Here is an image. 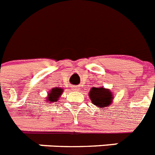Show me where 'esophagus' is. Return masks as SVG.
Returning <instances> with one entry per match:
<instances>
[{
    "instance_id": "esophagus-1",
    "label": "esophagus",
    "mask_w": 155,
    "mask_h": 155,
    "mask_svg": "<svg viewBox=\"0 0 155 155\" xmlns=\"http://www.w3.org/2000/svg\"><path fill=\"white\" fill-rule=\"evenodd\" d=\"M73 90H74V91H78L79 90V87L78 86H74L73 87Z\"/></svg>"
}]
</instances>
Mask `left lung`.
<instances>
[{"mask_svg":"<svg viewBox=\"0 0 155 155\" xmlns=\"http://www.w3.org/2000/svg\"><path fill=\"white\" fill-rule=\"evenodd\" d=\"M92 103L99 108L108 107L112 102L113 96L108 89L104 87H93L89 93Z\"/></svg>","mask_w":155,"mask_h":155,"instance_id":"obj_1","label":"left lung"}]
</instances>
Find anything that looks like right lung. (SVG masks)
Wrapping results in <instances>:
<instances>
[{"label":"right lung","instance_id":"right-lung-1","mask_svg":"<svg viewBox=\"0 0 155 155\" xmlns=\"http://www.w3.org/2000/svg\"><path fill=\"white\" fill-rule=\"evenodd\" d=\"M62 92H63V89L62 88H58V87H55L51 90L47 94V97L46 98V101L47 103H54L56 102L59 99V97L62 95Z\"/></svg>","mask_w":155,"mask_h":155}]
</instances>
